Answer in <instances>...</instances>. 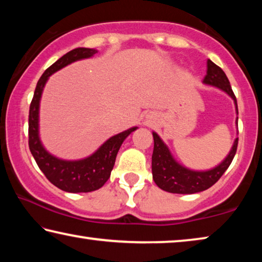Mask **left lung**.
<instances>
[{"label": "left lung", "instance_id": "8db88e82", "mask_svg": "<svg viewBox=\"0 0 262 262\" xmlns=\"http://www.w3.org/2000/svg\"><path fill=\"white\" fill-rule=\"evenodd\" d=\"M207 75L203 83L215 85L217 88L227 92L236 103L237 107V99L234 96L231 85L227 77V75L222 70L219 66L215 64L214 62L208 60L207 61ZM238 125V123H237ZM154 135V152H152V178L159 188L170 193H178V194H193L198 192L206 190L212 185L216 184L219 179L227 168L230 166L232 159L236 155L238 147V137L234 141L231 151L228 155V157L224 159L223 163H221L219 166L212 168V170L206 172H196L190 171L188 168L179 165L173 157L171 156L170 151L163 141L159 139L156 133H152Z\"/></svg>", "mask_w": 262, "mask_h": 262}]
</instances>
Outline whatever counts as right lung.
Here are the masks:
<instances>
[{
	"label": "right lung",
	"instance_id": "1",
	"mask_svg": "<svg viewBox=\"0 0 262 262\" xmlns=\"http://www.w3.org/2000/svg\"><path fill=\"white\" fill-rule=\"evenodd\" d=\"M92 48H75L48 67L39 78L35 86L29 111V148L38 166L51 183L64 192L88 193L100 188L108 180L114 166L115 157L123 140L136 129L130 128L126 132L111 137L92 156L82 161H61L48 154L40 143L38 136V113L42 89L53 73L66 67L74 61L85 59L96 54Z\"/></svg>",
	"mask_w": 262,
	"mask_h": 262
}]
</instances>
